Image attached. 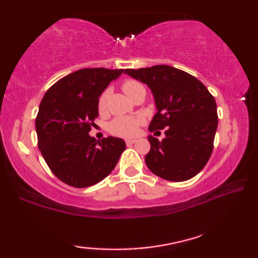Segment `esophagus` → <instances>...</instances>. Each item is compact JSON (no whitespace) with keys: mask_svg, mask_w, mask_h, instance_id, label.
<instances>
[{"mask_svg":"<svg viewBox=\"0 0 258 258\" xmlns=\"http://www.w3.org/2000/svg\"><path fill=\"white\" fill-rule=\"evenodd\" d=\"M125 143L126 145H133L134 143H136V140H134V138H132V140H125Z\"/></svg>","mask_w":258,"mask_h":258,"instance_id":"34e87169","label":"esophagus"}]
</instances>
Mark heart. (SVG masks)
Listing matches in <instances>:
<instances>
[{
  "instance_id": "heart-1",
  "label": "heart",
  "mask_w": 258,
  "mask_h": 258,
  "mask_svg": "<svg viewBox=\"0 0 258 258\" xmlns=\"http://www.w3.org/2000/svg\"><path fill=\"white\" fill-rule=\"evenodd\" d=\"M138 85L140 84L136 83V81L128 80L122 85V89L126 95H129L130 92H132L134 88H136ZM106 103H107V93H102L101 96L99 98V103H98L100 111L104 110V108H106ZM140 123H141V120L136 117H125V116L116 117L109 123V132L116 136L132 137V136H135L138 133V125H140Z\"/></svg>"
}]
</instances>
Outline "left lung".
I'll list each match as a JSON object with an SVG mask.
<instances>
[{
  "mask_svg": "<svg viewBox=\"0 0 258 258\" xmlns=\"http://www.w3.org/2000/svg\"><path fill=\"white\" fill-rule=\"evenodd\" d=\"M151 89L157 113L149 130L167 128L159 142L151 135L145 164L152 173L170 181H184L204 169L213 151L218 110L201 81L172 66L156 65L125 70Z\"/></svg>",
  "mask_w": 258,
  "mask_h": 258,
  "instance_id": "1",
  "label": "left lung"
}]
</instances>
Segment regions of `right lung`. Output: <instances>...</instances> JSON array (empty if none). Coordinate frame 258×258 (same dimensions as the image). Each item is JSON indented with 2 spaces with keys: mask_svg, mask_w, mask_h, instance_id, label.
<instances>
[{
  "mask_svg": "<svg viewBox=\"0 0 258 258\" xmlns=\"http://www.w3.org/2000/svg\"><path fill=\"white\" fill-rule=\"evenodd\" d=\"M123 70L83 69L45 93L36 118L38 148L55 177L73 187H88L109 174L125 149L122 138L89 136L99 116V98Z\"/></svg>",
  "mask_w": 258,
  "mask_h": 258,
  "instance_id": "1",
  "label": "right lung"
}]
</instances>
